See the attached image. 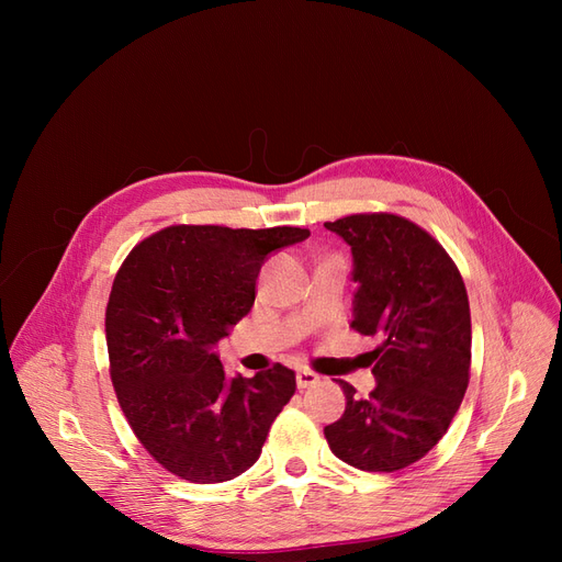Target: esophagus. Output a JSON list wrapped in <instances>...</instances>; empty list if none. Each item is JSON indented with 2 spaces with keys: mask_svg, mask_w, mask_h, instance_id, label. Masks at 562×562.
<instances>
[{
  "mask_svg": "<svg viewBox=\"0 0 562 562\" xmlns=\"http://www.w3.org/2000/svg\"><path fill=\"white\" fill-rule=\"evenodd\" d=\"M295 380H297V386H300V389H310V386H314L321 378L316 375V372H312V370H297Z\"/></svg>",
  "mask_w": 562,
  "mask_h": 562,
  "instance_id": "1",
  "label": "esophagus"
}]
</instances>
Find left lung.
<instances>
[{"label":"left lung","mask_w":562,"mask_h":562,"mask_svg":"<svg viewBox=\"0 0 562 562\" xmlns=\"http://www.w3.org/2000/svg\"><path fill=\"white\" fill-rule=\"evenodd\" d=\"M351 246L359 283L351 328L378 335L370 351L378 384L368 398L337 380L345 415L323 434L335 457L361 471L415 464L446 436L471 366V314L462 274L429 232L394 213L326 223Z\"/></svg>","instance_id":"obj_1"}]
</instances>
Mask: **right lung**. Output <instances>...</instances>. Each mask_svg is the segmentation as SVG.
<instances>
[{"mask_svg": "<svg viewBox=\"0 0 562 562\" xmlns=\"http://www.w3.org/2000/svg\"><path fill=\"white\" fill-rule=\"evenodd\" d=\"M310 229L173 225L116 271L105 312L110 378L143 448L182 481L225 483L250 469L295 394L277 363L227 378L215 345L252 307L267 255Z\"/></svg>", "mask_w": 562, "mask_h": 562, "instance_id": "add662e5", "label": "right lung"}]
</instances>
